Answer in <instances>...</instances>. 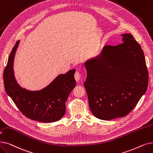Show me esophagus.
<instances>
[{
	"label": "esophagus",
	"instance_id": "esophagus-1",
	"mask_svg": "<svg viewBox=\"0 0 153 153\" xmlns=\"http://www.w3.org/2000/svg\"><path fill=\"white\" fill-rule=\"evenodd\" d=\"M74 78L76 79V81H77V82L79 80H80V79H81V74H80V73H79L77 71H76V73H75V74H74Z\"/></svg>",
	"mask_w": 153,
	"mask_h": 153
}]
</instances>
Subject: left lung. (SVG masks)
<instances>
[{"instance_id": "1", "label": "left lung", "mask_w": 153, "mask_h": 153, "mask_svg": "<svg viewBox=\"0 0 153 153\" xmlns=\"http://www.w3.org/2000/svg\"><path fill=\"white\" fill-rule=\"evenodd\" d=\"M123 42L105 45L84 63V85L92 114L102 120L124 117L134 109L148 85V71L141 45L131 34Z\"/></svg>"}]
</instances>
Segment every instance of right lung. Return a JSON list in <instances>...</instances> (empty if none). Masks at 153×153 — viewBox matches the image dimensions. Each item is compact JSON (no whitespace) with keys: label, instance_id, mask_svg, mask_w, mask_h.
Segmentation results:
<instances>
[{"label":"right lung","instance_id":"1","mask_svg":"<svg viewBox=\"0 0 153 153\" xmlns=\"http://www.w3.org/2000/svg\"><path fill=\"white\" fill-rule=\"evenodd\" d=\"M19 44L13 48L5 66L3 79L7 94L22 113L32 120L42 123H53L59 120L65 112V102L76 82L75 69L59 75L48 87L39 91H30L22 88L15 79L13 62Z\"/></svg>","mask_w":153,"mask_h":153}]
</instances>
